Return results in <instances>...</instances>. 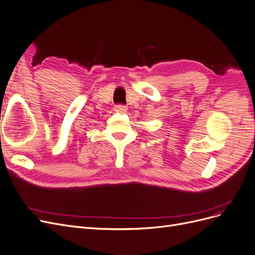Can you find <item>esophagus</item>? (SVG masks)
<instances>
[{
  "label": "esophagus",
  "mask_w": 255,
  "mask_h": 255,
  "mask_svg": "<svg viewBox=\"0 0 255 255\" xmlns=\"http://www.w3.org/2000/svg\"><path fill=\"white\" fill-rule=\"evenodd\" d=\"M115 110L116 112H119V113H126L127 112V106L123 105V104H117L115 106Z\"/></svg>",
  "instance_id": "esophagus-1"
}]
</instances>
